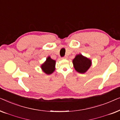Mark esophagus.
<instances>
[{
	"instance_id": "obj_1",
	"label": "esophagus",
	"mask_w": 120,
	"mask_h": 120,
	"mask_svg": "<svg viewBox=\"0 0 120 120\" xmlns=\"http://www.w3.org/2000/svg\"><path fill=\"white\" fill-rule=\"evenodd\" d=\"M67 58H68V56H64L63 57H62V59L65 60V59H67Z\"/></svg>"
}]
</instances>
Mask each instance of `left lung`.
I'll list each match as a JSON object with an SVG mask.
<instances>
[{
	"mask_svg": "<svg viewBox=\"0 0 120 120\" xmlns=\"http://www.w3.org/2000/svg\"><path fill=\"white\" fill-rule=\"evenodd\" d=\"M75 69L80 73H85L91 65V61L82 55H77L73 60Z\"/></svg>",
	"mask_w": 120,
	"mask_h": 120,
	"instance_id": "8db88e82",
	"label": "left lung"
}]
</instances>
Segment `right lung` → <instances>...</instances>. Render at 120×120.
I'll return each instance as SVG.
<instances>
[{"instance_id": "add662e5", "label": "right lung", "mask_w": 120, "mask_h": 120, "mask_svg": "<svg viewBox=\"0 0 120 120\" xmlns=\"http://www.w3.org/2000/svg\"><path fill=\"white\" fill-rule=\"evenodd\" d=\"M55 60H52L50 57L46 59V60L41 65V68L44 73L47 74H51L55 70V66L56 64Z\"/></svg>"}]
</instances>
